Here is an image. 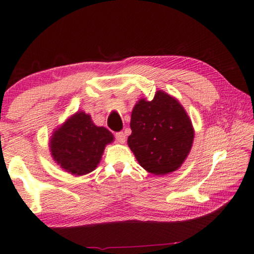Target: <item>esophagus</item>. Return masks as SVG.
<instances>
[{
    "mask_svg": "<svg viewBox=\"0 0 254 254\" xmlns=\"http://www.w3.org/2000/svg\"><path fill=\"white\" fill-rule=\"evenodd\" d=\"M115 138H116V141H118L119 143H124L126 142L127 136L123 133V132H118V133L115 134Z\"/></svg>",
    "mask_w": 254,
    "mask_h": 254,
    "instance_id": "1",
    "label": "esophagus"
}]
</instances>
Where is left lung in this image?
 <instances>
[{"label": "left lung", "instance_id": "left-lung-1", "mask_svg": "<svg viewBox=\"0 0 254 254\" xmlns=\"http://www.w3.org/2000/svg\"><path fill=\"white\" fill-rule=\"evenodd\" d=\"M130 127L128 147L151 174L175 172L190 154L194 139L191 120L179 100L163 90L156 91L152 100L136 102Z\"/></svg>", "mask_w": 254, "mask_h": 254}]
</instances>
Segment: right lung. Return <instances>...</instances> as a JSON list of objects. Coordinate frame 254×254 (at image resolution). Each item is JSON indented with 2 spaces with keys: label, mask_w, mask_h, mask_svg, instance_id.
I'll return each mask as SVG.
<instances>
[{
  "label": "right lung",
  "mask_w": 254,
  "mask_h": 254,
  "mask_svg": "<svg viewBox=\"0 0 254 254\" xmlns=\"http://www.w3.org/2000/svg\"><path fill=\"white\" fill-rule=\"evenodd\" d=\"M114 135L106 127H97L91 116L78 111L56 127L50 138L54 162L72 175L81 176L96 170Z\"/></svg>",
  "instance_id": "obj_1"
}]
</instances>
